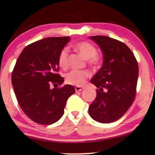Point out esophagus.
<instances>
[{
  "mask_svg": "<svg viewBox=\"0 0 155 155\" xmlns=\"http://www.w3.org/2000/svg\"><path fill=\"white\" fill-rule=\"evenodd\" d=\"M83 89L82 87H81V86H76V87H75V90L76 91H81Z\"/></svg>",
  "mask_w": 155,
  "mask_h": 155,
  "instance_id": "esophagus-1",
  "label": "esophagus"
}]
</instances>
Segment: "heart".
I'll list each match as a JSON object with an SVG mask.
<instances>
[{"label": "heart", "instance_id": "b5f03b06", "mask_svg": "<svg viewBox=\"0 0 155 155\" xmlns=\"http://www.w3.org/2000/svg\"><path fill=\"white\" fill-rule=\"evenodd\" d=\"M74 47L84 58L88 59V63L92 66H97L102 61L101 56L98 53H97V49L90 42H78L74 45ZM68 53H69L68 48H64L58 55V63L61 68H65L68 66ZM89 76L90 73L87 71L75 69L72 70L65 75V81L68 84H73V85H82Z\"/></svg>", "mask_w": 155, "mask_h": 155}]
</instances>
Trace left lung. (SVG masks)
Returning <instances> with one entry per match:
<instances>
[{"instance_id": "8db88e82", "label": "left lung", "mask_w": 155, "mask_h": 155, "mask_svg": "<svg viewBox=\"0 0 155 155\" xmlns=\"http://www.w3.org/2000/svg\"><path fill=\"white\" fill-rule=\"evenodd\" d=\"M90 38L102 50L103 64L91 80L98 89L89 114L99 123H113L126 113L134 100L137 61L129 48L120 41L105 35Z\"/></svg>"}]
</instances>
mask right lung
<instances>
[{"label":"right lung","mask_w":155,"mask_h":155,"mask_svg":"<svg viewBox=\"0 0 155 155\" xmlns=\"http://www.w3.org/2000/svg\"><path fill=\"white\" fill-rule=\"evenodd\" d=\"M71 40L69 36L50 37L27 45L12 73V84L19 105L32 121L51 125L64 114L68 99L75 93L58 73V58ZM54 87L51 89L50 85Z\"/></svg>","instance_id":"add662e5"}]
</instances>
